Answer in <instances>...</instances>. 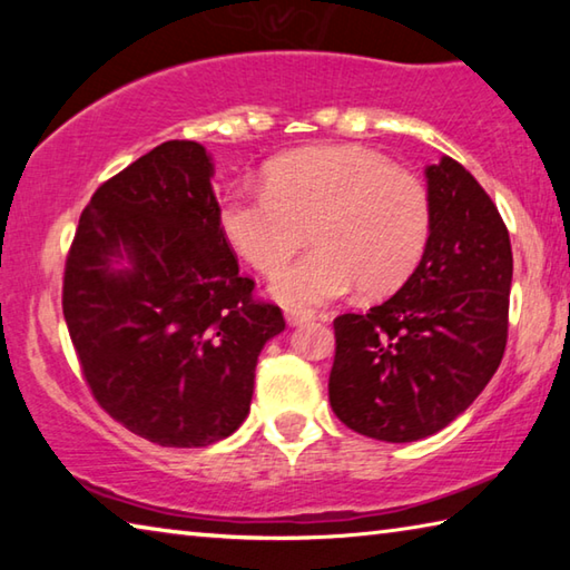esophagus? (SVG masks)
<instances>
[{"label": "esophagus", "instance_id": "1", "mask_svg": "<svg viewBox=\"0 0 570 570\" xmlns=\"http://www.w3.org/2000/svg\"><path fill=\"white\" fill-rule=\"evenodd\" d=\"M314 320V312H306V308H286V322L292 326H302Z\"/></svg>", "mask_w": 570, "mask_h": 570}]
</instances>
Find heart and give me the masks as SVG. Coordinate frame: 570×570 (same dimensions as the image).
Instances as JSON below:
<instances>
[{"instance_id": "obj_1", "label": "heart", "mask_w": 570, "mask_h": 570, "mask_svg": "<svg viewBox=\"0 0 570 570\" xmlns=\"http://www.w3.org/2000/svg\"><path fill=\"white\" fill-rule=\"evenodd\" d=\"M220 230L246 262L274 274L306 244L314 250L274 276L288 306H316L352 292L384 294L417 266L430 236V198L410 173L362 148H302L264 170V190H234Z\"/></svg>"}]
</instances>
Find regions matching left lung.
Segmentation results:
<instances>
[{"mask_svg":"<svg viewBox=\"0 0 570 570\" xmlns=\"http://www.w3.org/2000/svg\"><path fill=\"white\" fill-rule=\"evenodd\" d=\"M430 236L412 276L366 314L334 320L330 402L360 435L414 442L465 412L508 342L513 250L480 183L458 160L428 166Z\"/></svg>","mask_w":570,"mask_h":570,"instance_id":"obj_1","label":"left lung"}]
</instances>
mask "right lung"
<instances>
[{
	"mask_svg": "<svg viewBox=\"0 0 570 570\" xmlns=\"http://www.w3.org/2000/svg\"><path fill=\"white\" fill-rule=\"evenodd\" d=\"M214 160L168 140L105 180L65 264L62 312L100 407L163 448H206L246 420L256 362L284 332L220 230Z\"/></svg>",
	"mask_w": 570,
	"mask_h": 570,
	"instance_id": "1",
	"label": "right lung"
}]
</instances>
